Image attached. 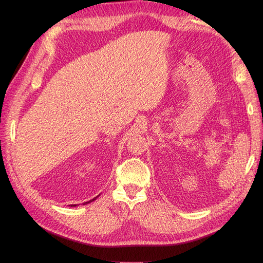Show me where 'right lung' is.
I'll return each instance as SVG.
<instances>
[{
  "mask_svg": "<svg viewBox=\"0 0 263 263\" xmlns=\"http://www.w3.org/2000/svg\"><path fill=\"white\" fill-rule=\"evenodd\" d=\"M97 198H98V196H97V197H94L93 200H91V201H89V202H85V203H83V204L85 205V204H87V203H91V202H93L94 200H97ZM71 206H77V204H72V205H71Z\"/></svg>",
  "mask_w": 263,
  "mask_h": 263,
  "instance_id": "add662e5",
  "label": "right lung"
}]
</instances>
